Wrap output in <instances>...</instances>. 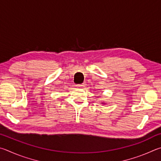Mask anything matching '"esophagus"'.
I'll return each instance as SVG.
<instances>
[{"label": "esophagus", "mask_w": 161, "mask_h": 161, "mask_svg": "<svg viewBox=\"0 0 161 161\" xmlns=\"http://www.w3.org/2000/svg\"><path fill=\"white\" fill-rule=\"evenodd\" d=\"M77 86L78 87V88H85L86 86V83H83V84H80V85H78Z\"/></svg>", "instance_id": "esophagus-1"}]
</instances>
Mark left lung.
Returning <instances> with one entry per match:
<instances>
[{"label":"left lung","mask_w":161,"mask_h":161,"mask_svg":"<svg viewBox=\"0 0 161 161\" xmlns=\"http://www.w3.org/2000/svg\"><path fill=\"white\" fill-rule=\"evenodd\" d=\"M98 97H99V96H98ZM102 104H106L105 103H102Z\"/></svg>","instance_id":"obj_1"}]
</instances>
